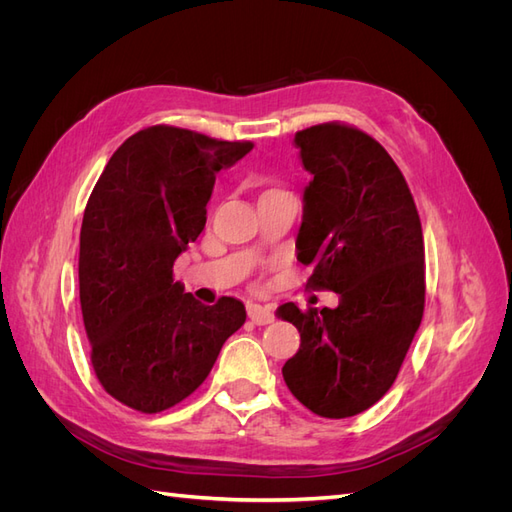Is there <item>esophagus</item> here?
<instances>
[{"instance_id":"1","label":"esophagus","mask_w":512,"mask_h":512,"mask_svg":"<svg viewBox=\"0 0 512 512\" xmlns=\"http://www.w3.org/2000/svg\"><path fill=\"white\" fill-rule=\"evenodd\" d=\"M247 318H250L254 324H269L275 316H273V309L269 305L247 303Z\"/></svg>"}]
</instances>
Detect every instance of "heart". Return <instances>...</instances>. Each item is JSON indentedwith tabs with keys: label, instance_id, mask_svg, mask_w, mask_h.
<instances>
[{
	"label": "heart",
	"instance_id": "b5f03b06",
	"mask_svg": "<svg viewBox=\"0 0 512 512\" xmlns=\"http://www.w3.org/2000/svg\"><path fill=\"white\" fill-rule=\"evenodd\" d=\"M273 192H282V190H275V188H269V190H265V192H262V196H265V194H273Z\"/></svg>",
	"mask_w": 512,
	"mask_h": 512
}]
</instances>
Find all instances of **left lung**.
<instances>
[{
	"label": "left lung",
	"mask_w": 512,
	"mask_h": 512,
	"mask_svg": "<svg viewBox=\"0 0 512 512\" xmlns=\"http://www.w3.org/2000/svg\"><path fill=\"white\" fill-rule=\"evenodd\" d=\"M305 213L299 260L307 286L339 294V305L277 307L301 333L282 374L290 393L324 418H348L391 389L421 327L425 247L421 218L399 166L374 136L342 121L294 134Z\"/></svg>",
	"instance_id": "8db88e82"
}]
</instances>
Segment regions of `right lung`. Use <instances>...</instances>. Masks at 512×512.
I'll return each instance as SVG.
<instances>
[{"mask_svg":"<svg viewBox=\"0 0 512 512\" xmlns=\"http://www.w3.org/2000/svg\"><path fill=\"white\" fill-rule=\"evenodd\" d=\"M252 149L250 141L149 126L123 141L91 192L81 309L96 378L123 406L143 414L177 406L245 322L237 299L203 305L183 292L173 265L205 228L215 175Z\"/></svg>","mask_w":512,"mask_h":512,"instance_id":"1","label":"right lung"}]
</instances>
